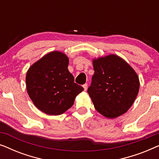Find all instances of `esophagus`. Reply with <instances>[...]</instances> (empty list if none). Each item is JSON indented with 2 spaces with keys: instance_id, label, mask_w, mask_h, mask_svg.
<instances>
[{
  "instance_id": "1",
  "label": "esophagus",
  "mask_w": 159,
  "mask_h": 159,
  "mask_svg": "<svg viewBox=\"0 0 159 159\" xmlns=\"http://www.w3.org/2000/svg\"><path fill=\"white\" fill-rule=\"evenodd\" d=\"M83 88H84V91H86L87 88H88V84L85 83L84 84H83Z\"/></svg>"
}]
</instances>
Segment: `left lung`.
Listing matches in <instances>:
<instances>
[{"mask_svg": "<svg viewBox=\"0 0 159 159\" xmlns=\"http://www.w3.org/2000/svg\"><path fill=\"white\" fill-rule=\"evenodd\" d=\"M93 64L95 73L88 93L95 108L108 119L124 114L138 94V75L125 60L114 54L93 59Z\"/></svg>", "mask_w": 159, "mask_h": 159, "instance_id": "obj_1", "label": "left lung"}]
</instances>
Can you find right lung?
I'll use <instances>...</instances> for the list:
<instances>
[{"label": "right lung", "mask_w": 159, "mask_h": 159, "mask_svg": "<svg viewBox=\"0 0 159 159\" xmlns=\"http://www.w3.org/2000/svg\"><path fill=\"white\" fill-rule=\"evenodd\" d=\"M69 58L59 51L46 54L28 69V95L38 109L48 115H60L73 106L84 88L75 82L68 70Z\"/></svg>", "instance_id": "add662e5"}]
</instances>
